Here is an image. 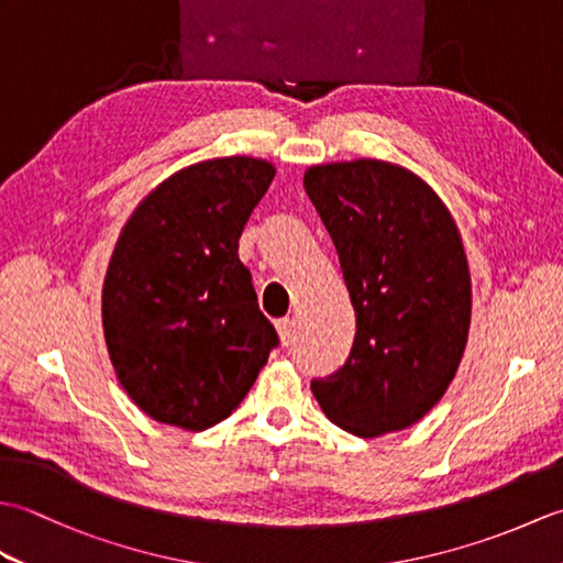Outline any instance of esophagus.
Listing matches in <instances>:
<instances>
[{
    "label": "esophagus",
    "mask_w": 563,
    "mask_h": 563,
    "mask_svg": "<svg viewBox=\"0 0 563 563\" xmlns=\"http://www.w3.org/2000/svg\"><path fill=\"white\" fill-rule=\"evenodd\" d=\"M275 329H278V336H280L283 345H290L295 341V319H290V317L278 319L275 321Z\"/></svg>",
    "instance_id": "esophagus-1"
}]
</instances>
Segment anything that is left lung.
<instances>
[{"label": "left lung", "instance_id": "8db88e82", "mask_svg": "<svg viewBox=\"0 0 563 563\" xmlns=\"http://www.w3.org/2000/svg\"><path fill=\"white\" fill-rule=\"evenodd\" d=\"M305 190L331 234L355 309L349 361L312 391L361 438L404 430L457 373L472 319L470 263L450 210L404 166H309Z\"/></svg>", "mask_w": 563, "mask_h": 563}]
</instances>
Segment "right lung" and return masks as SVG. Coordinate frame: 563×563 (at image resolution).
I'll list each match as a JSON object with an SVG mask.
<instances>
[{"label": "right lung", "mask_w": 563, "mask_h": 563, "mask_svg": "<svg viewBox=\"0 0 563 563\" xmlns=\"http://www.w3.org/2000/svg\"><path fill=\"white\" fill-rule=\"evenodd\" d=\"M273 176L254 157L186 166L118 236L103 336L118 382L154 421L186 430L224 421L278 345L239 261V236Z\"/></svg>", "instance_id": "right-lung-1"}]
</instances>
